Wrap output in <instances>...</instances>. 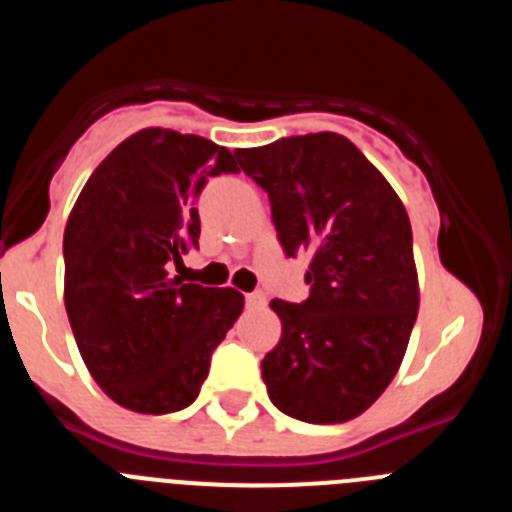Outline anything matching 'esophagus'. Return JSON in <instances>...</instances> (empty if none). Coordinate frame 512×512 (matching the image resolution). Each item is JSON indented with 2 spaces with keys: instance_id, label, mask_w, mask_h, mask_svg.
Instances as JSON below:
<instances>
[{
  "instance_id": "1",
  "label": "esophagus",
  "mask_w": 512,
  "mask_h": 512,
  "mask_svg": "<svg viewBox=\"0 0 512 512\" xmlns=\"http://www.w3.org/2000/svg\"><path fill=\"white\" fill-rule=\"evenodd\" d=\"M246 305L248 307H266V295L264 292H251V295H246Z\"/></svg>"
}]
</instances>
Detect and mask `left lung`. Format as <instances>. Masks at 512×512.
<instances>
[{"label":"left lung","instance_id":"8db88e82","mask_svg":"<svg viewBox=\"0 0 512 512\" xmlns=\"http://www.w3.org/2000/svg\"><path fill=\"white\" fill-rule=\"evenodd\" d=\"M271 202L287 256H312L300 305L271 300L282 338L261 361L269 400L305 423H346L392 382L418 318L410 217L390 182L338 133L238 148Z\"/></svg>","mask_w":512,"mask_h":512}]
</instances>
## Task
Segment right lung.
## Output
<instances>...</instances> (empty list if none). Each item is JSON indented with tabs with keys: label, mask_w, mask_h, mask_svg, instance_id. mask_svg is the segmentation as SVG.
I'll list each match as a JSON object with an SVG mask.
<instances>
[{
	"label": "right lung",
	"mask_w": 512,
	"mask_h": 512,
	"mask_svg": "<svg viewBox=\"0 0 512 512\" xmlns=\"http://www.w3.org/2000/svg\"><path fill=\"white\" fill-rule=\"evenodd\" d=\"M233 153L200 135L146 128L94 169L63 233V300L94 382L133 413L164 415L200 395L243 295L171 277L200 241L194 200Z\"/></svg>",
	"instance_id": "1"
}]
</instances>
